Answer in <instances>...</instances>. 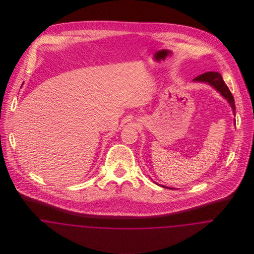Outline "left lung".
<instances>
[{"label": "left lung", "instance_id": "obj_1", "mask_svg": "<svg viewBox=\"0 0 254 254\" xmlns=\"http://www.w3.org/2000/svg\"><path fill=\"white\" fill-rule=\"evenodd\" d=\"M193 81L194 82L207 83L208 85H212L218 92L221 93L222 96L228 100V102L230 103V107L232 109V111H233V114H235L234 99H233V96H232L228 85L225 84L220 73L215 72V71H207V72L203 73V74L197 76L196 78H194ZM161 187L166 188V189H171V188H168L165 186H161Z\"/></svg>", "mask_w": 254, "mask_h": 254}]
</instances>
